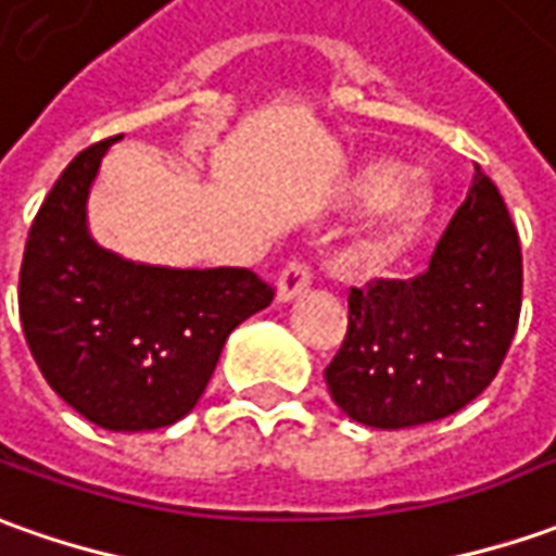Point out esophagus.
I'll return each instance as SVG.
<instances>
[{"label":"esophagus","mask_w":556,"mask_h":556,"mask_svg":"<svg viewBox=\"0 0 556 556\" xmlns=\"http://www.w3.org/2000/svg\"><path fill=\"white\" fill-rule=\"evenodd\" d=\"M309 282H313V267H309L307 258H292L279 270L277 298L279 301H292L301 292H307Z\"/></svg>","instance_id":"obj_1"}]
</instances>
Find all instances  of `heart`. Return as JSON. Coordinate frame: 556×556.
<instances>
[{
    "label": "heart",
    "instance_id": "1",
    "mask_svg": "<svg viewBox=\"0 0 556 556\" xmlns=\"http://www.w3.org/2000/svg\"><path fill=\"white\" fill-rule=\"evenodd\" d=\"M392 176H395L392 164H371L358 173L353 194L365 203L377 200L389 188ZM429 210H432V191L426 188V182L407 179V182L395 185L374 215L368 243H365L368 252L377 258H387V255H395L399 249H405L422 228Z\"/></svg>",
    "mask_w": 556,
    "mask_h": 556
}]
</instances>
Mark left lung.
<instances>
[{"label": "left lung", "instance_id": "obj_1", "mask_svg": "<svg viewBox=\"0 0 556 556\" xmlns=\"http://www.w3.org/2000/svg\"><path fill=\"white\" fill-rule=\"evenodd\" d=\"M520 298L517 228L500 188L478 169L422 274L350 289L346 334L326 368L331 399L374 429L451 417L500 374Z\"/></svg>", "mask_w": 556, "mask_h": 556}]
</instances>
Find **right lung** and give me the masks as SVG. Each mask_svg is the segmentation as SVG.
Masks as SVG:
<instances>
[{
	"label": "right lung",
	"mask_w": 556,
	"mask_h": 556,
	"mask_svg": "<svg viewBox=\"0 0 556 556\" xmlns=\"http://www.w3.org/2000/svg\"><path fill=\"white\" fill-rule=\"evenodd\" d=\"M115 139L78 151L26 237L17 307L41 377L85 420L146 432L198 405L228 334L274 301L247 267L124 262L85 228L88 188Z\"/></svg>",
	"instance_id": "1"
}]
</instances>
